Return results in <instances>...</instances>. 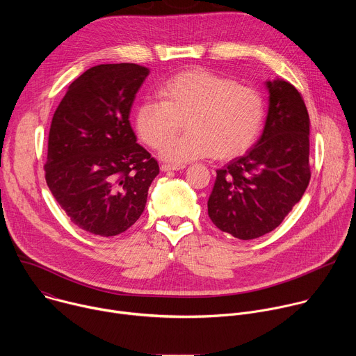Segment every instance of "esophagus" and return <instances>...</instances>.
<instances>
[{
	"instance_id": "obj_1",
	"label": "esophagus",
	"mask_w": 356,
	"mask_h": 356,
	"mask_svg": "<svg viewBox=\"0 0 356 356\" xmlns=\"http://www.w3.org/2000/svg\"><path fill=\"white\" fill-rule=\"evenodd\" d=\"M184 165H162L161 170L162 172H175V170H183Z\"/></svg>"
}]
</instances>
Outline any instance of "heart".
Wrapping results in <instances>:
<instances>
[{"mask_svg": "<svg viewBox=\"0 0 356 356\" xmlns=\"http://www.w3.org/2000/svg\"><path fill=\"white\" fill-rule=\"evenodd\" d=\"M158 99L138 107L135 127L139 138L159 149L165 161L184 163L211 158L229 161L257 142L265 118L257 90L204 69L184 70L166 80ZM186 122L189 132L172 140Z\"/></svg>", "mask_w": 356, "mask_h": 356, "instance_id": "obj_1", "label": "heart"}]
</instances>
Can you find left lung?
Masks as SVG:
<instances>
[{
	"label": "left lung",
	"mask_w": 356,
	"mask_h": 356,
	"mask_svg": "<svg viewBox=\"0 0 356 356\" xmlns=\"http://www.w3.org/2000/svg\"><path fill=\"white\" fill-rule=\"evenodd\" d=\"M264 132L243 156L217 170L207 207L214 225L238 239L277 228L310 181V118L301 94L283 79L268 80Z\"/></svg>",
	"instance_id": "obj_1"
}]
</instances>
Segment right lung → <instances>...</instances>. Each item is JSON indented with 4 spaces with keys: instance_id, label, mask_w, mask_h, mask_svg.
<instances>
[{
    "instance_id": "1",
    "label": "right lung",
    "mask_w": 356,
    "mask_h": 356,
    "mask_svg": "<svg viewBox=\"0 0 356 356\" xmlns=\"http://www.w3.org/2000/svg\"><path fill=\"white\" fill-rule=\"evenodd\" d=\"M149 69L98 65L67 88L49 131L44 177L73 224L99 236L134 225L145 210L158 162L129 124Z\"/></svg>"
}]
</instances>
